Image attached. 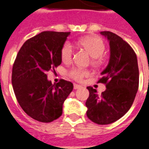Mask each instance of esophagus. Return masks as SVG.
<instances>
[{"label":"esophagus","instance_id":"esophagus-1","mask_svg":"<svg viewBox=\"0 0 149 149\" xmlns=\"http://www.w3.org/2000/svg\"><path fill=\"white\" fill-rule=\"evenodd\" d=\"M73 88H74V89H78V88H82V86L78 84H74L73 85Z\"/></svg>","mask_w":149,"mask_h":149}]
</instances>
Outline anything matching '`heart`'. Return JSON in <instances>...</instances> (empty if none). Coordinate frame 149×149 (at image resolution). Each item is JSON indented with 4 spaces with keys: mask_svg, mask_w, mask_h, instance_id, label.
<instances>
[{
    "mask_svg": "<svg viewBox=\"0 0 149 149\" xmlns=\"http://www.w3.org/2000/svg\"><path fill=\"white\" fill-rule=\"evenodd\" d=\"M78 45L84 48L93 57L92 63L99 64L102 62V57L105 50V45L103 40L98 36H88L80 39L78 42ZM73 47L70 42H66L61 49V58L63 62H70L73 57ZM88 74V72L82 69H72L70 71L69 75L76 80L80 81Z\"/></svg>",
    "mask_w": 149,
    "mask_h": 149,
    "instance_id": "obj_1",
    "label": "heart"
}]
</instances>
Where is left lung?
I'll use <instances>...</instances> for the list:
<instances>
[{
    "label": "left lung",
    "mask_w": 149,
    "mask_h": 149,
    "mask_svg": "<svg viewBox=\"0 0 149 149\" xmlns=\"http://www.w3.org/2000/svg\"><path fill=\"white\" fill-rule=\"evenodd\" d=\"M110 45V59L98 82L106 84V90L98 95L87 87L89 96L86 102V115L99 125L112 123L123 117L134 102L139 88L137 57L131 46L113 32H101Z\"/></svg>",
    "instance_id": "left-lung-1"
}]
</instances>
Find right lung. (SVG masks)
<instances>
[{
	"instance_id": "right-lung-1",
	"label": "right lung",
	"mask_w": 149,
	"mask_h": 149,
	"mask_svg": "<svg viewBox=\"0 0 149 149\" xmlns=\"http://www.w3.org/2000/svg\"><path fill=\"white\" fill-rule=\"evenodd\" d=\"M70 34L41 32L22 45L13 63L12 84L17 102L39 122L50 123L61 117L63 102L73 88L72 82L64 79L52 84L47 76L62 62L61 49Z\"/></svg>"
}]
</instances>
